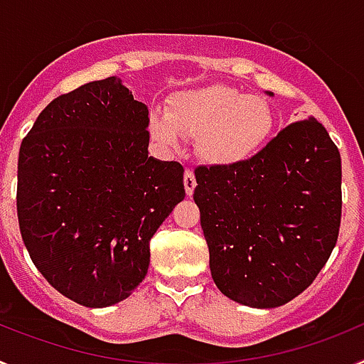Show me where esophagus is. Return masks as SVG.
I'll list each match as a JSON object with an SVG mask.
<instances>
[{
    "instance_id": "1",
    "label": "esophagus",
    "mask_w": 364,
    "mask_h": 364,
    "mask_svg": "<svg viewBox=\"0 0 364 364\" xmlns=\"http://www.w3.org/2000/svg\"><path fill=\"white\" fill-rule=\"evenodd\" d=\"M184 188H186V193H188L189 197L193 195V191H195V188H197V180H195V173H193V169H186L184 173Z\"/></svg>"
}]
</instances>
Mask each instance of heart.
<instances>
[{"label":"heart","mask_w":364,"mask_h":364,"mask_svg":"<svg viewBox=\"0 0 364 364\" xmlns=\"http://www.w3.org/2000/svg\"><path fill=\"white\" fill-rule=\"evenodd\" d=\"M273 127L268 102L226 85L178 92L166 114H151L149 131L164 147L176 149L180 134L195 138L200 159L215 166L244 162L264 146Z\"/></svg>","instance_id":"1"}]
</instances>
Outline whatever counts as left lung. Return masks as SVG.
<instances>
[{
  "instance_id": "obj_1",
  "label": "left lung",
  "mask_w": 364,
  "mask_h": 364,
  "mask_svg": "<svg viewBox=\"0 0 364 364\" xmlns=\"http://www.w3.org/2000/svg\"><path fill=\"white\" fill-rule=\"evenodd\" d=\"M195 178L218 290L255 308L306 290L332 255L343 208L341 154L324 125L294 122L252 159L198 166Z\"/></svg>"
}]
</instances>
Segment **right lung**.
<instances>
[{
    "label": "right lung",
    "instance_id": "right-lung-1",
    "mask_svg": "<svg viewBox=\"0 0 364 364\" xmlns=\"http://www.w3.org/2000/svg\"><path fill=\"white\" fill-rule=\"evenodd\" d=\"M149 111L120 78L54 98L23 138L18 222L54 290L89 308L129 297L149 242L184 200V167L147 156Z\"/></svg>",
    "mask_w": 364,
    "mask_h": 364
}]
</instances>
